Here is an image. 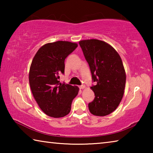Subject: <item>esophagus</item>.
<instances>
[{
  "instance_id": "esophagus-1",
  "label": "esophagus",
  "mask_w": 153,
  "mask_h": 153,
  "mask_svg": "<svg viewBox=\"0 0 153 153\" xmlns=\"http://www.w3.org/2000/svg\"><path fill=\"white\" fill-rule=\"evenodd\" d=\"M86 88V86H85L84 85H82V86H79L80 89H84V88Z\"/></svg>"
}]
</instances>
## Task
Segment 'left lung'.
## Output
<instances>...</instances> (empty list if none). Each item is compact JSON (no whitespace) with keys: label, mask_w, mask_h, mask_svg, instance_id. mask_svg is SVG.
Masks as SVG:
<instances>
[{"label":"left lung","mask_w":153,"mask_h":153,"mask_svg":"<svg viewBox=\"0 0 153 153\" xmlns=\"http://www.w3.org/2000/svg\"><path fill=\"white\" fill-rule=\"evenodd\" d=\"M88 63L92 78L97 83L91 89L94 99L88 104L90 112L105 116L113 112L122 99L126 75L122 60L112 46L104 41L90 39L79 42Z\"/></svg>","instance_id":"8db88e82"}]
</instances>
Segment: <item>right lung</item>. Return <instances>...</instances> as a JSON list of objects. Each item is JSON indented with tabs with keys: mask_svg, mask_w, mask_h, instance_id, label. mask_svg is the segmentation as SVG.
<instances>
[{
	"mask_svg": "<svg viewBox=\"0 0 153 153\" xmlns=\"http://www.w3.org/2000/svg\"><path fill=\"white\" fill-rule=\"evenodd\" d=\"M77 47L68 41L47 43L33 57L29 73L32 94L44 113L52 117H63L70 112L77 86L61 84L59 75L65 72V59Z\"/></svg>",
	"mask_w": 153,
	"mask_h": 153,
	"instance_id": "right-lung-1",
	"label": "right lung"
}]
</instances>
